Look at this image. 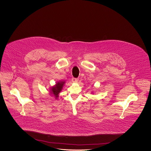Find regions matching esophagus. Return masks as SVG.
Instances as JSON below:
<instances>
[{"mask_svg":"<svg viewBox=\"0 0 151 151\" xmlns=\"http://www.w3.org/2000/svg\"><path fill=\"white\" fill-rule=\"evenodd\" d=\"M78 81H79V79L78 78H73L72 79V82L76 83V82H78Z\"/></svg>","mask_w":151,"mask_h":151,"instance_id":"34e87169","label":"esophagus"}]
</instances>
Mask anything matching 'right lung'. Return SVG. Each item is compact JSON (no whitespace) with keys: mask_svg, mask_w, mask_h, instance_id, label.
I'll return each instance as SVG.
<instances>
[{"mask_svg":"<svg viewBox=\"0 0 151 151\" xmlns=\"http://www.w3.org/2000/svg\"><path fill=\"white\" fill-rule=\"evenodd\" d=\"M65 84V82H59L56 84L55 86H54L51 89V92L54 96H55V97L57 98L58 97V94L60 93V92L62 91V89Z\"/></svg>","mask_w":151,"mask_h":151,"instance_id":"1","label":"right lung"}]
</instances>
